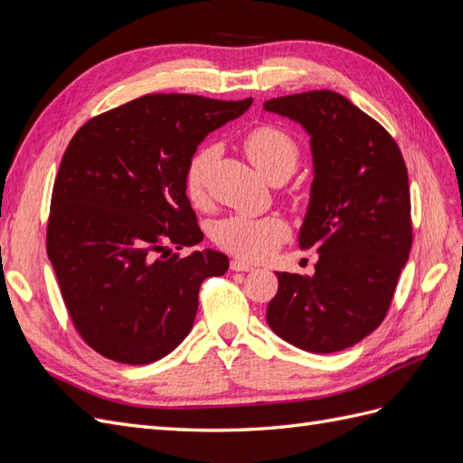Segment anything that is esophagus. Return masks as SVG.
<instances>
[{
  "mask_svg": "<svg viewBox=\"0 0 463 463\" xmlns=\"http://www.w3.org/2000/svg\"><path fill=\"white\" fill-rule=\"evenodd\" d=\"M230 269L235 270V272H253L255 266L250 264V262L241 260V259H233V260L230 262Z\"/></svg>",
  "mask_w": 463,
  "mask_h": 463,
  "instance_id": "1",
  "label": "esophagus"
}]
</instances>
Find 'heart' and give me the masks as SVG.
<instances>
[{
  "label": "heart",
  "instance_id": "1",
  "mask_svg": "<svg viewBox=\"0 0 463 463\" xmlns=\"http://www.w3.org/2000/svg\"><path fill=\"white\" fill-rule=\"evenodd\" d=\"M243 150L257 170L270 181L286 179L296 170L301 148L288 131L274 125H260L243 137ZM214 158L213 146H203L193 154L185 170V193L193 204H201L206 199L208 167ZM288 235L286 223L276 216H243L235 214L216 223V243L230 253L259 260L279 245Z\"/></svg>",
  "mask_w": 463,
  "mask_h": 463
}]
</instances>
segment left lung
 Instances as JSON below:
<instances>
[{"mask_svg":"<svg viewBox=\"0 0 463 463\" xmlns=\"http://www.w3.org/2000/svg\"><path fill=\"white\" fill-rule=\"evenodd\" d=\"M264 109L311 135L315 179L299 233L313 276L278 274L266 320L286 342L332 354L384 320L413 241L408 167L392 135L332 90L272 98Z\"/></svg>","mask_w":463,"mask_h":463,"instance_id":"obj_1","label":"left lung"}]
</instances>
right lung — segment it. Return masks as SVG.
Instances as JSON below:
<instances>
[{
    "label": "right lung",
    "mask_w": 463,
    "mask_h": 463,
    "mask_svg": "<svg viewBox=\"0 0 463 463\" xmlns=\"http://www.w3.org/2000/svg\"><path fill=\"white\" fill-rule=\"evenodd\" d=\"M253 98L148 94L89 119L53 181L46 249L73 326L94 352L146 365L189 334L208 276L228 270L203 241L185 170L203 138Z\"/></svg>",
    "instance_id": "1"
}]
</instances>
